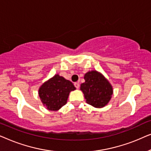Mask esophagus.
Here are the masks:
<instances>
[{
	"label": "esophagus",
	"instance_id": "34e87169",
	"mask_svg": "<svg viewBox=\"0 0 151 151\" xmlns=\"http://www.w3.org/2000/svg\"><path fill=\"white\" fill-rule=\"evenodd\" d=\"M74 86H76V88H79V87H80V84L78 83V82H75V83H74Z\"/></svg>",
	"mask_w": 151,
	"mask_h": 151
}]
</instances>
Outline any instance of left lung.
<instances>
[{"label":"left lung","instance_id":"8db88e82","mask_svg":"<svg viewBox=\"0 0 151 151\" xmlns=\"http://www.w3.org/2000/svg\"><path fill=\"white\" fill-rule=\"evenodd\" d=\"M85 82L80 84L87 104L95 108H102L108 104L112 98L113 86L100 72L93 70L84 74Z\"/></svg>","mask_w":151,"mask_h":151}]
</instances>
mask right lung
I'll return each instance as SVG.
<instances>
[{
    "mask_svg": "<svg viewBox=\"0 0 151 151\" xmlns=\"http://www.w3.org/2000/svg\"><path fill=\"white\" fill-rule=\"evenodd\" d=\"M74 90L76 87L71 81L55 74L40 86L38 95L47 109L56 111L67 104L70 92Z\"/></svg>",
    "mask_w": 151,
    "mask_h": 151,
    "instance_id": "obj_1",
    "label": "right lung"
}]
</instances>
